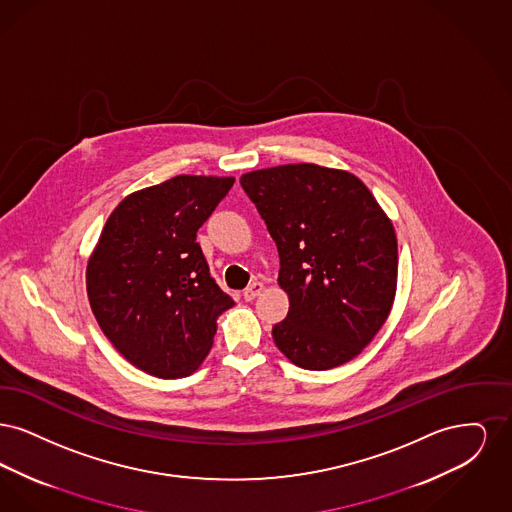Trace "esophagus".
<instances>
[{"label":"esophagus","instance_id":"obj_1","mask_svg":"<svg viewBox=\"0 0 512 512\" xmlns=\"http://www.w3.org/2000/svg\"><path fill=\"white\" fill-rule=\"evenodd\" d=\"M265 290V286L261 284V282H253L251 286H247L244 290V299L245 301H253L259 293L263 292Z\"/></svg>","mask_w":512,"mask_h":512}]
</instances>
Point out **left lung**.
I'll use <instances>...</instances> for the list:
<instances>
[{
  "mask_svg": "<svg viewBox=\"0 0 512 512\" xmlns=\"http://www.w3.org/2000/svg\"><path fill=\"white\" fill-rule=\"evenodd\" d=\"M280 255L288 317L276 347L305 370L357 357L384 326L397 288V238L388 215L351 172L313 163L242 174Z\"/></svg>",
  "mask_w": 512,
  "mask_h": 512,
  "instance_id": "8db88e82",
  "label": "left lung"
}]
</instances>
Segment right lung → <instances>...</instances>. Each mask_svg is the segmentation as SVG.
<instances>
[{"mask_svg":"<svg viewBox=\"0 0 512 512\" xmlns=\"http://www.w3.org/2000/svg\"><path fill=\"white\" fill-rule=\"evenodd\" d=\"M232 184V176H174L126 195L101 230L86 268L90 307L122 357L151 376H190L234 305L195 242Z\"/></svg>","mask_w":512,"mask_h":512,"instance_id":"obj_1","label":"right lung"}]
</instances>
